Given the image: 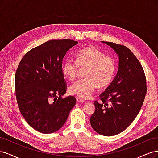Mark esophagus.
Returning <instances> with one entry per match:
<instances>
[{
	"instance_id": "1",
	"label": "esophagus",
	"mask_w": 158,
	"mask_h": 158,
	"mask_svg": "<svg viewBox=\"0 0 158 158\" xmlns=\"http://www.w3.org/2000/svg\"><path fill=\"white\" fill-rule=\"evenodd\" d=\"M76 101H77L78 103H85V101H84V99H81V98H76Z\"/></svg>"
}]
</instances>
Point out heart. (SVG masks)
I'll return each instance as SVG.
<instances>
[{"mask_svg": "<svg viewBox=\"0 0 158 158\" xmlns=\"http://www.w3.org/2000/svg\"><path fill=\"white\" fill-rule=\"evenodd\" d=\"M76 62L65 60L62 64V73L64 78L73 80L78 69H86L85 79L78 80L72 84L69 93L80 98H89L95 89L107 88L111 84L116 71L115 60L112 56L105 54L96 47L89 45L76 53Z\"/></svg>", "mask_w": 158, "mask_h": 158, "instance_id": "1", "label": "heart"}]
</instances>
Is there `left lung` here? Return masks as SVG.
Wrapping results in <instances>:
<instances>
[{"mask_svg": "<svg viewBox=\"0 0 158 158\" xmlns=\"http://www.w3.org/2000/svg\"><path fill=\"white\" fill-rule=\"evenodd\" d=\"M118 56V70L111 84L95 101L91 126L99 135L111 136L122 132L135 120L142 106L147 88L144 71L127 47L102 41Z\"/></svg>", "mask_w": 158, "mask_h": 158, "instance_id": "left-lung-1", "label": "left lung"}]
</instances>
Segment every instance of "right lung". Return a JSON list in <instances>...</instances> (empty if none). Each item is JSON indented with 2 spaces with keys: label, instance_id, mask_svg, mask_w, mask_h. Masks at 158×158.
<instances>
[{
  "label": "right lung",
  "instance_id": "add662e5",
  "mask_svg": "<svg viewBox=\"0 0 158 158\" xmlns=\"http://www.w3.org/2000/svg\"><path fill=\"white\" fill-rule=\"evenodd\" d=\"M78 41L50 40L23 56L15 75L18 106L26 122L38 132L50 134L64 125L76 98H62L66 92L62 63Z\"/></svg>",
  "mask_w": 158,
  "mask_h": 158
}]
</instances>
